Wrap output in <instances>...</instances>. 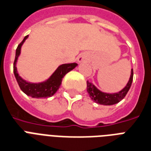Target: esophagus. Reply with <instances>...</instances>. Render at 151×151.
<instances>
[{
  "label": "esophagus",
  "mask_w": 151,
  "mask_h": 151,
  "mask_svg": "<svg viewBox=\"0 0 151 151\" xmlns=\"http://www.w3.org/2000/svg\"><path fill=\"white\" fill-rule=\"evenodd\" d=\"M87 60V56L85 55H80L79 57H78V62L79 63H81V62H85Z\"/></svg>",
  "instance_id": "34e87169"
}]
</instances>
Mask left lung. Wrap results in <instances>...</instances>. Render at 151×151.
Returning a JSON list of instances; mask_svg holds the SVG:
<instances>
[{
    "instance_id": "obj_1",
    "label": "left lung",
    "mask_w": 151,
    "mask_h": 151,
    "mask_svg": "<svg viewBox=\"0 0 151 151\" xmlns=\"http://www.w3.org/2000/svg\"><path fill=\"white\" fill-rule=\"evenodd\" d=\"M133 81V69H131L129 81L123 89L117 93H106L99 90L91 82L87 81V91L93 101L101 105H114L118 104L126 96Z\"/></svg>"
}]
</instances>
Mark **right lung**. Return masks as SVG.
<instances>
[{"label": "right lung", "mask_w": 151, "mask_h": 151, "mask_svg": "<svg viewBox=\"0 0 151 151\" xmlns=\"http://www.w3.org/2000/svg\"><path fill=\"white\" fill-rule=\"evenodd\" d=\"M28 37V36H26L24 40L21 41L20 45L17 46V48L16 50V56L14 63H13V72L14 76L16 77V80L17 81L18 85L21 89V91L24 93L28 96H31L32 98H48L52 96L55 94L60 87L62 80L65 75L74 69L78 65L76 63H64L61 64L57 68L53 74L44 82L41 83H30L27 82L23 78L19 76L17 69V59L20 54V49L23 45L24 42Z\"/></svg>", "instance_id": "add662e5"}]
</instances>
